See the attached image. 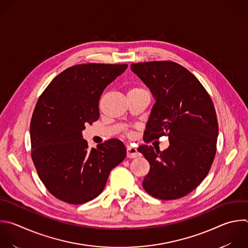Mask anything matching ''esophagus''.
Instances as JSON below:
<instances>
[{"mask_svg": "<svg viewBox=\"0 0 248 248\" xmlns=\"http://www.w3.org/2000/svg\"><path fill=\"white\" fill-rule=\"evenodd\" d=\"M126 155H127V157L133 158V157L138 156L139 154H138V151H137V149L135 147L127 145L126 146Z\"/></svg>", "mask_w": 248, "mask_h": 248, "instance_id": "esophagus-1", "label": "esophagus"}]
</instances>
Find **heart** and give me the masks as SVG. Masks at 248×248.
Returning <instances> with one entry per match:
<instances>
[{
  "mask_svg": "<svg viewBox=\"0 0 248 248\" xmlns=\"http://www.w3.org/2000/svg\"><path fill=\"white\" fill-rule=\"evenodd\" d=\"M133 90H139V89H132V90H131V91H133Z\"/></svg>",
  "mask_w": 248,
  "mask_h": 248,
  "instance_id": "b5f03b06",
  "label": "heart"
}]
</instances>
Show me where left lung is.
<instances>
[{
	"label": "left lung",
	"mask_w": 248,
	"mask_h": 248,
	"mask_svg": "<svg viewBox=\"0 0 248 248\" xmlns=\"http://www.w3.org/2000/svg\"><path fill=\"white\" fill-rule=\"evenodd\" d=\"M130 68L155 99L145 140L163 135L170 139V147L162 152L138 147L150 163L142 186L159 200L180 199L202 183L213 162L218 136L214 105L200 80L175 62H141Z\"/></svg>",
	"instance_id": "left-lung-1"
}]
</instances>
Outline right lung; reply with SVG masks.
Wrapping results in <instances>:
<instances>
[{
    "label": "right lung",
    "instance_id": "right-lung-1",
    "mask_svg": "<svg viewBox=\"0 0 248 248\" xmlns=\"http://www.w3.org/2000/svg\"><path fill=\"white\" fill-rule=\"evenodd\" d=\"M126 64H78L57 75L40 96L30 124L38 175L56 199L81 204L98 197L126 149L118 139L89 148L81 131L99 118V99Z\"/></svg>",
    "mask_w": 248,
    "mask_h": 248
}]
</instances>
